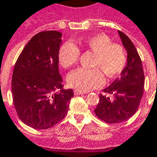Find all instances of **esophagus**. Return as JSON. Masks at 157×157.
<instances>
[{"mask_svg":"<svg viewBox=\"0 0 157 157\" xmlns=\"http://www.w3.org/2000/svg\"><path fill=\"white\" fill-rule=\"evenodd\" d=\"M86 94V92H84V91H80V90H74V94L75 95H79V94Z\"/></svg>","mask_w":157,"mask_h":157,"instance_id":"esophagus-1","label":"esophagus"}]
</instances>
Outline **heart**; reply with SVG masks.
Listing matches in <instances>:
<instances>
[{
	"label": "heart",
	"instance_id": "heart-1",
	"mask_svg": "<svg viewBox=\"0 0 157 157\" xmlns=\"http://www.w3.org/2000/svg\"><path fill=\"white\" fill-rule=\"evenodd\" d=\"M82 48L94 53L93 67L95 68H78L67 76L70 87L77 90L89 91L101 86L105 82L100 68L110 78L118 75L126 65V54L123 46L112 44L105 34H95L80 44ZM80 51L72 42L64 43L58 52L59 62L63 67H70L78 62ZM100 67L99 69L98 67Z\"/></svg>",
	"mask_w": 157,
	"mask_h": 157
}]
</instances>
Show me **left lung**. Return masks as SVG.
<instances>
[{
  "label": "left lung",
  "mask_w": 157,
  "mask_h": 157,
  "mask_svg": "<svg viewBox=\"0 0 157 157\" xmlns=\"http://www.w3.org/2000/svg\"><path fill=\"white\" fill-rule=\"evenodd\" d=\"M127 52V64L121 76L103 91L111 94H100V101L94 113L108 123H118L129 119L137 111L144 93V75L142 62L133 42L123 32L118 31Z\"/></svg>",
  "instance_id": "8db88e82"
}]
</instances>
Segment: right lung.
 <instances>
[{"label": "right lung", "instance_id": "add662e5", "mask_svg": "<svg viewBox=\"0 0 157 157\" xmlns=\"http://www.w3.org/2000/svg\"><path fill=\"white\" fill-rule=\"evenodd\" d=\"M62 35L56 30L35 34L14 67L13 104L21 121L35 129H46L63 120L73 97L72 89H63L58 71Z\"/></svg>", "mask_w": 157, "mask_h": 157}]
</instances>
